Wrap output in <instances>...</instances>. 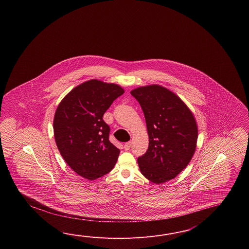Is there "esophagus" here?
Returning a JSON list of instances; mask_svg holds the SVG:
<instances>
[{
    "instance_id": "obj_1",
    "label": "esophagus",
    "mask_w": 249,
    "mask_h": 249,
    "mask_svg": "<svg viewBox=\"0 0 249 249\" xmlns=\"http://www.w3.org/2000/svg\"><path fill=\"white\" fill-rule=\"evenodd\" d=\"M131 145H132V142H128L125 143L124 145V148L125 150H128V149H130L131 148Z\"/></svg>"
}]
</instances>
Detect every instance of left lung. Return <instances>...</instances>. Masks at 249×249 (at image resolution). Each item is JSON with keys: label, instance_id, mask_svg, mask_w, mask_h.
<instances>
[{"label": "left lung", "instance_id": "8db88e82", "mask_svg": "<svg viewBox=\"0 0 249 249\" xmlns=\"http://www.w3.org/2000/svg\"><path fill=\"white\" fill-rule=\"evenodd\" d=\"M142 107L148 134L146 153L138 158L148 180L160 184L175 178L196 150L197 126L190 108L173 91L158 85L131 91Z\"/></svg>", "mask_w": 249, "mask_h": 249}]
</instances>
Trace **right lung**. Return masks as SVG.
<instances>
[{
	"instance_id": "right-lung-1",
	"label": "right lung",
	"mask_w": 249,
	"mask_h": 249,
	"mask_svg": "<svg viewBox=\"0 0 249 249\" xmlns=\"http://www.w3.org/2000/svg\"><path fill=\"white\" fill-rule=\"evenodd\" d=\"M124 90L92 79L74 87L58 104L53 120L55 142L66 163L77 175L95 180L109 173L120 150L109 142L104 113Z\"/></svg>"
}]
</instances>
